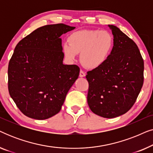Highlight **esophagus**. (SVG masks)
Wrapping results in <instances>:
<instances>
[{"label": "esophagus", "mask_w": 153, "mask_h": 153, "mask_svg": "<svg viewBox=\"0 0 153 153\" xmlns=\"http://www.w3.org/2000/svg\"><path fill=\"white\" fill-rule=\"evenodd\" d=\"M85 76V73L83 72V70L80 71V73H79V76L80 77H84Z\"/></svg>", "instance_id": "obj_1"}]
</instances>
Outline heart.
<instances>
[{
    "label": "heart",
    "mask_w": 153,
    "mask_h": 153,
    "mask_svg": "<svg viewBox=\"0 0 153 153\" xmlns=\"http://www.w3.org/2000/svg\"><path fill=\"white\" fill-rule=\"evenodd\" d=\"M68 44L62 45V53L69 61H74L80 53V60L85 68L95 69L108 59L114 47L111 34L105 30H82L72 33Z\"/></svg>",
    "instance_id": "b5f03b06"
}]
</instances>
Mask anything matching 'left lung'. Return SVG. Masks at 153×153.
Listing matches in <instances>:
<instances>
[{"instance_id": "1", "label": "left lung", "mask_w": 153, "mask_h": 153, "mask_svg": "<svg viewBox=\"0 0 153 153\" xmlns=\"http://www.w3.org/2000/svg\"><path fill=\"white\" fill-rule=\"evenodd\" d=\"M114 47L108 59L87 72V100L91 110L103 118L125 114L134 104L143 84L144 63L137 45L118 27L109 25Z\"/></svg>"}]
</instances>
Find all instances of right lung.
<instances>
[{
	"instance_id": "obj_1",
	"label": "right lung",
	"mask_w": 153,
	"mask_h": 153,
	"mask_svg": "<svg viewBox=\"0 0 153 153\" xmlns=\"http://www.w3.org/2000/svg\"><path fill=\"white\" fill-rule=\"evenodd\" d=\"M74 28L63 24L47 25L16 45L8 65V91L25 116L45 120L61 109L80 69L62 64L60 37Z\"/></svg>"
}]
</instances>
